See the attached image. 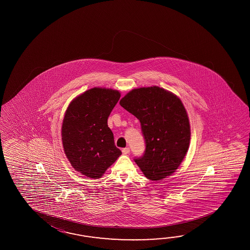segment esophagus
<instances>
[{"mask_svg":"<svg viewBox=\"0 0 250 250\" xmlns=\"http://www.w3.org/2000/svg\"><path fill=\"white\" fill-rule=\"evenodd\" d=\"M129 152H130V150H129L128 147H125V148L123 149V154H129Z\"/></svg>","mask_w":250,"mask_h":250,"instance_id":"1","label":"esophagus"}]
</instances>
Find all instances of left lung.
I'll use <instances>...</instances> for the list:
<instances>
[{"label": "left lung", "instance_id": "8db88e82", "mask_svg": "<svg viewBox=\"0 0 250 250\" xmlns=\"http://www.w3.org/2000/svg\"><path fill=\"white\" fill-rule=\"evenodd\" d=\"M120 104L141 123L146 151L135 162L144 175L151 181H161L175 172L186 156L191 134L181 99L153 85L129 91Z\"/></svg>", "mask_w": 250, "mask_h": 250}]
</instances>
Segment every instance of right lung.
Wrapping results in <instances>:
<instances>
[{
    "instance_id": "add662e5",
    "label": "right lung",
    "mask_w": 250,
    "mask_h": 250,
    "mask_svg": "<svg viewBox=\"0 0 250 250\" xmlns=\"http://www.w3.org/2000/svg\"><path fill=\"white\" fill-rule=\"evenodd\" d=\"M121 97L118 90L93 87L75 97L64 114L62 140L71 166L89 179H99L122 151L107 120Z\"/></svg>"
}]
</instances>
